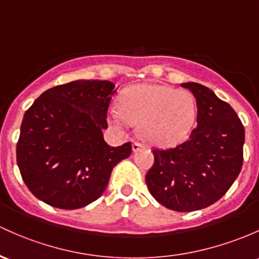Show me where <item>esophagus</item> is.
Segmentation results:
<instances>
[{
	"label": "esophagus",
	"instance_id": "34e87169",
	"mask_svg": "<svg viewBox=\"0 0 259 259\" xmlns=\"http://www.w3.org/2000/svg\"><path fill=\"white\" fill-rule=\"evenodd\" d=\"M144 144L143 143H141V142H133V144H132V149H133V152H137V151H140V149H142V148H144Z\"/></svg>",
	"mask_w": 259,
	"mask_h": 259
}]
</instances>
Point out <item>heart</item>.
Segmentation results:
<instances>
[{
    "mask_svg": "<svg viewBox=\"0 0 259 259\" xmlns=\"http://www.w3.org/2000/svg\"><path fill=\"white\" fill-rule=\"evenodd\" d=\"M196 105L193 95L168 85H135L119 97L108 119L118 127L140 123L147 141L154 144H174L184 141L193 130Z\"/></svg>",
    "mask_w": 259,
    "mask_h": 259,
    "instance_id": "1",
    "label": "heart"
}]
</instances>
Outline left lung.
<instances>
[{"label": "left lung", "mask_w": 259, "mask_h": 259, "mask_svg": "<svg viewBox=\"0 0 259 259\" xmlns=\"http://www.w3.org/2000/svg\"><path fill=\"white\" fill-rule=\"evenodd\" d=\"M182 86L196 99V128L177 147L153 149L154 164L146 183L163 206L190 212L221 199L238 177L244 127L235 110L206 86L197 82Z\"/></svg>", "instance_id": "left-lung-1"}]
</instances>
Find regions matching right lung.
I'll return each mask as SVG.
<instances>
[{
    "instance_id": "1",
    "label": "right lung",
    "mask_w": 259,
    "mask_h": 259,
    "mask_svg": "<svg viewBox=\"0 0 259 259\" xmlns=\"http://www.w3.org/2000/svg\"><path fill=\"white\" fill-rule=\"evenodd\" d=\"M115 84L76 80L44 91L26 111L17 143L24 184L53 207L74 210L99 199L131 142L111 147L102 131Z\"/></svg>"
}]
</instances>
